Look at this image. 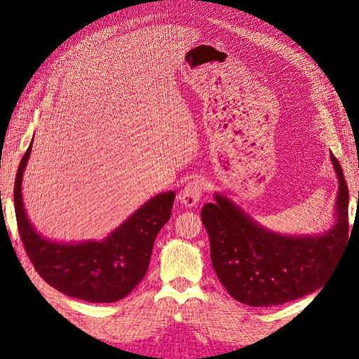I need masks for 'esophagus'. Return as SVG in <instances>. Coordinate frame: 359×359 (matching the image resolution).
Segmentation results:
<instances>
[{
	"mask_svg": "<svg viewBox=\"0 0 359 359\" xmlns=\"http://www.w3.org/2000/svg\"><path fill=\"white\" fill-rule=\"evenodd\" d=\"M201 197H202V182L196 179V180L188 182L187 187L182 189L179 199L182 202V205L191 208L196 203H199Z\"/></svg>",
	"mask_w": 359,
	"mask_h": 359,
	"instance_id": "34e87169",
	"label": "esophagus"
}]
</instances>
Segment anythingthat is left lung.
<instances>
[{"instance_id": "left-lung-1", "label": "left lung", "mask_w": 359, "mask_h": 359, "mask_svg": "<svg viewBox=\"0 0 359 359\" xmlns=\"http://www.w3.org/2000/svg\"><path fill=\"white\" fill-rule=\"evenodd\" d=\"M334 225L324 234L287 236L266 230L224 194L202 208L211 264L236 301L251 307L280 306L316 292L348 238V188L338 158Z\"/></svg>"}]
</instances>
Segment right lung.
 I'll return each instance as SVG.
<instances>
[{
    "label": "right lung",
    "instance_id": "obj_1",
    "mask_svg": "<svg viewBox=\"0 0 359 359\" xmlns=\"http://www.w3.org/2000/svg\"><path fill=\"white\" fill-rule=\"evenodd\" d=\"M30 149L32 142L21 158L13 185L18 231L30 262L49 285L67 296L88 302L123 299L144 278L154 241L171 217L175 193L166 191L151 197L103 241H49L29 222L22 203V172Z\"/></svg>",
    "mask_w": 359,
    "mask_h": 359
}]
</instances>
